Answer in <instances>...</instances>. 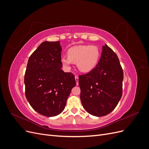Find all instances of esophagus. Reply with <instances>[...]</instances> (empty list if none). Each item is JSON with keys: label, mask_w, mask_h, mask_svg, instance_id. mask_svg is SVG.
<instances>
[{"label": "esophagus", "mask_w": 149, "mask_h": 149, "mask_svg": "<svg viewBox=\"0 0 149 149\" xmlns=\"http://www.w3.org/2000/svg\"><path fill=\"white\" fill-rule=\"evenodd\" d=\"M74 78H75V80H76V85H78V79H79V78H78V77L77 76H76L75 77H74Z\"/></svg>", "instance_id": "34e87169"}]
</instances>
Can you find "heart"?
I'll use <instances>...</instances> for the list:
<instances>
[{
  "label": "heart",
  "instance_id": "obj_1",
  "mask_svg": "<svg viewBox=\"0 0 149 149\" xmlns=\"http://www.w3.org/2000/svg\"><path fill=\"white\" fill-rule=\"evenodd\" d=\"M67 56L61 58V64L66 69L70 68L72 63H74L79 71L88 73L96 66L100 51L95 45H83L70 48L67 52Z\"/></svg>",
  "mask_w": 149,
  "mask_h": 149
}]
</instances>
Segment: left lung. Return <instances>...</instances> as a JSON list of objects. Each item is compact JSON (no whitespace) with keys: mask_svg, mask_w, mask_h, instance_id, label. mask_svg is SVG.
Returning a JSON list of instances; mask_svg holds the SVG:
<instances>
[{"mask_svg":"<svg viewBox=\"0 0 149 149\" xmlns=\"http://www.w3.org/2000/svg\"><path fill=\"white\" fill-rule=\"evenodd\" d=\"M123 78L118 56L105 44L96 66L79 76L80 99L84 109L97 117L109 114L122 97Z\"/></svg>","mask_w":149,"mask_h":149,"instance_id":"left-lung-1","label":"left lung"}]
</instances>
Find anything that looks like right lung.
<instances>
[{"instance_id":"add662e5","label":"right lung","mask_w":149,"mask_h":149,"mask_svg":"<svg viewBox=\"0 0 149 149\" xmlns=\"http://www.w3.org/2000/svg\"><path fill=\"white\" fill-rule=\"evenodd\" d=\"M60 42L42 43L29 57L24 83L25 96L33 109L47 117L63 112L72 88L74 76L61 70Z\"/></svg>"}]
</instances>
